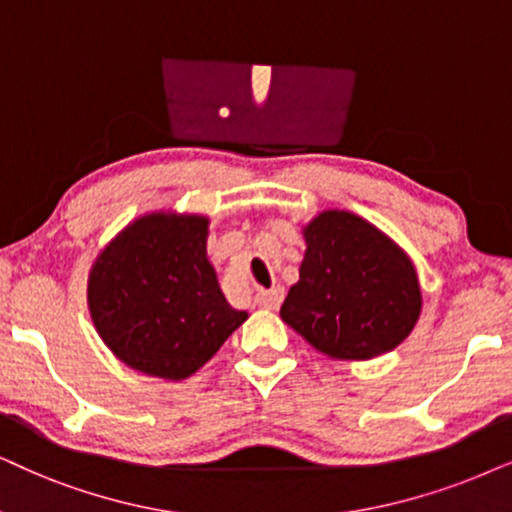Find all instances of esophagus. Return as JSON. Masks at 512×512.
Masks as SVG:
<instances>
[{"label": "esophagus", "mask_w": 512, "mask_h": 512, "mask_svg": "<svg viewBox=\"0 0 512 512\" xmlns=\"http://www.w3.org/2000/svg\"><path fill=\"white\" fill-rule=\"evenodd\" d=\"M283 302V288H269V290H260L255 295V304L262 309H278V304Z\"/></svg>", "instance_id": "34e87169"}]
</instances>
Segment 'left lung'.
Listing matches in <instances>:
<instances>
[{"label": "left lung", "instance_id": "8db88e82", "mask_svg": "<svg viewBox=\"0 0 512 512\" xmlns=\"http://www.w3.org/2000/svg\"><path fill=\"white\" fill-rule=\"evenodd\" d=\"M300 281L281 319L321 354L366 361L392 352L418 323L423 297L411 257L378 226L323 210L302 226Z\"/></svg>", "mask_w": 512, "mask_h": 512}]
</instances>
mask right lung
Instances as JSON below:
<instances>
[{
  "label": "right lung",
  "mask_w": 512,
  "mask_h": 512,
  "mask_svg": "<svg viewBox=\"0 0 512 512\" xmlns=\"http://www.w3.org/2000/svg\"><path fill=\"white\" fill-rule=\"evenodd\" d=\"M210 219L148 212L96 257L87 302L96 333L134 371L184 380L248 319L219 288L208 260Z\"/></svg>",
  "instance_id": "add662e5"
}]
</instances>
